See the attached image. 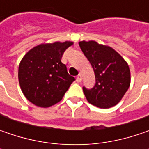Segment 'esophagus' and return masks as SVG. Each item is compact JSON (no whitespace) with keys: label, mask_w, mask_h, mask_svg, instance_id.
Segmentation results:
<instances>
[{"label":"esophagus","mask_w":149,"mask_h":149,"mask_svg":"<svg viewBox=\"0 0 149 149\" xmlns=\"http://www.w3.org/2000/svg\"><path fill=\"white\" fill-rule=\"evenodd\" d=\"M76 81H77L78 83H80V82L82 81V74H79L77 75V77H76Z\"/></svg>","instance_id":"1"}]
</instances>
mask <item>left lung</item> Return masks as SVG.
I'll return each mask as SVG.
<instances>
[{
	"mask_svg": "<svg viewBox=\"0 0 149 149\" xmlns=\"http://www.w3.org/2000/svg\"><path fill=\"white\" fill-rule=\"evenodd\" d=\"M79 45L94 69L95 87L83 88L88 102L101 109H109L120 102L130 85V70L126 60L110 46L95 40Z\"/></svg>",
	"mask_w": 149,
	"mask_h": 149,
	"instance_id": "left-lung-1",
	"label": "left lung"
}]
</instances>
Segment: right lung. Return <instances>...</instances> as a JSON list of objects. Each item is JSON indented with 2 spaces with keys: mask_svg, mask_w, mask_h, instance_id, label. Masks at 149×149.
Returning <instances> with one entry per match:
<instances>
[{
  "mask_svg": "<svg viewBox=\"0 0 149 149\" xmlns=\"http://www.w3.org/2000/svg\"><path fill=\"white\" fill-rule=\"evenodd\" d=\"M74 42L56 41L38 45L20 60L18 79L22 93L33 104L48 108L59 103L74 78L61 58Z\"/></svg>",
  "mask_w": 149,
  "mask_h": 149,
  "instance_id": "add662e5",
  "label": "right lung"
}]
</instances>
